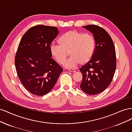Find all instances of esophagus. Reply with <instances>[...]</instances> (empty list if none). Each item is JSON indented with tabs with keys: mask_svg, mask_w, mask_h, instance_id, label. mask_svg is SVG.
Returning <instances> with one entry per match:
<instances>
[{
	"mask_svg": "<svg viewBox=\"0 0 132 132\" xmlns=\"http://www.w3.org/2000/svg\"><path fill=\"white\" fill-rule=\"evenodd\" d=\"M68 71H69V72H71V73H75L76 71L74 69H69Z\"/></svg>",
	"mask_w": 132,
	"mask_h": 132,
	"instance_id": "34e87169",
	"label": "esophagus"
}]
</instances>
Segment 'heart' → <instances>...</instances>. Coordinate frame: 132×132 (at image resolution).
<instances>
[{
  "instance_id": "b5f03b06",
  "label": "heart",
  "mask_w": 132,
  "mask_h": 132,
  "mask_svg": "<svg viewBox=\"0 0 132 132\" xmlns=\"http://www.w3.org/2000/svg\"><path fill=\"white\" fill-rule=\"evenodd\" d=\"M57 42L59 46L50 47L52 57L60 64H63L69 54L70 58L65 63L68 68L75 67L80 64L84 65L88 63L93 57L96 42L93 36L77 30H70L63 34Z\"/></svg>"
}]
</instances>
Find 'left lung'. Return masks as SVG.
Instances as JSON below:
<instances>
[{
	"instance_id": "left-lung-1",
	"label": "left lung",
	"mask_w": 132,
	"mask_h": 132,
	"mask_svg": "<svg viewBox=\"0 0 132 132\" xmlns=\"http://www.w3.org/2000/svg\"><path fill=\"white\" fill-rule=\"evenodd\" d=\"M93 33L96 42L93 57L80 68L82 74L81 89L90 95H96L111 83L116 68V55L113 42L102 27L89 25L84 26Z\"/></svg>"
}]
</instances>
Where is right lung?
Returning <instances> with one entry per match:
<instances>
[{"instance_id":"obj_1","label":"right lung","mask_w":132,"mask_h":132,"mask_svg":"<svg viewBox=\"0 0 132 132\" xmlns=\"http://www.w3.org/2000/svg\"><path fill=\"white\" fill-rule=\"evenodd\" d=\"M59 34L58 28L38 25L23 35L15 58L18 77L32 94L43 96L52 89L63 68L52 58V42Z\"/></svg>"}]
</instances>
